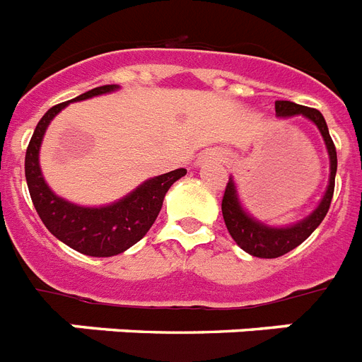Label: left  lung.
I'll return each instance as SVG.
<instances>
[{"mask_svg":"<svg viewBox=\"0 0 362 362\" xmlns=\"http://www.w3.org/2000/svg\"><path fill=\"white\" fill-rule=\"evenodd\" d=\"M274 110H276L279 117L305 115L306 119H310L320 129L329 153L331 175H329L327 190H325V194H323L322 202H320L316 209L297 224H291V226L286 228L267 226V224L252 218L247 211L243 209L233 179L228 181L224 198H222V216H224V222H226V228L230 231V235L233 237V241L245 252L252 254L256 258H279V256H284V254L299 247L300 243L310 237L312 231L322 224V221L327 215L329 207H331L332 192H334V175H337V149H334V144H332L327 123L323 119L322 112L316 108L290 103V100H276Z\"/></svg>","mask_w":362,"mask_h":362,"instance_id":"8db88e82","label":"left lung"}]
</instances>
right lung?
<instances>
[{
    "label": "right lung",
    "instance_id": "1",
    "mask_svg": "<svg viewBox=\"0 0 362 362\" xmlns=\"http://www.w3.org/2000/svg\"><path fill=\"white\" fill-rule=\"evenodd\" d=\"M117 88L119 86H100L78 95L76 99L52 106L37 123V129L25 151V181H28L31 202L42 224L50 230L52 235L65 243L66 247L95 258H110L115 254L125 252L127 248L140 241L153 226V222L157 221L168 189L187 173L185 168H179L173 172L147 179L138 189L132 190L131 194L104 207H82L52 192L39 166L40 141L46 127L50 125V121L69 103L91 99L97 95L115 91Z\"/></svg>",
    "mask_w": 362,
    "mask_h": 362
}]
</instances>
